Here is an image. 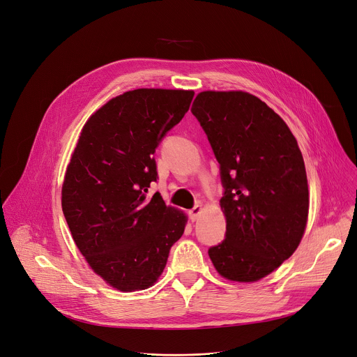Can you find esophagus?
<instances>
[{
    "label": "esophagus",
    "instance_id": "34e87169",
    "mask_svg": "<svg viewBox=\"0 0 357 357\" xmlns=\"http://www.w3.org/2000/svg\"><path fill=\"white\" fill-rule=\"evenodd\" d=\"M200 213H202V206L197 204V206H194V207L188 211V217H190V220L194 222L197 218H199Z\"/></svg>",
    "mask_w": 357,
    "mask_h": 357
}]
</instances>
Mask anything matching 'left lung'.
Returning <instances> with one entry per match:
<instances>
[{
    "instance_id": "8db88e82",
    "label": "left lung",
    "mask_w": 357,
    "mask_h": 357,
    "mask_svg": "<svg viewBox=\"0 0 357 357\" xmlns=\"http://www.w3.org/2000/svg\"><path fill=\"white\" fill-rule=\"evenodd\" d=\"M211 144L224 192V241L208 255L224 278L258 281L298 248L309 191L298 142L282 119L247 92H202L191 106Z\"/></svg>"
}]
</instances>
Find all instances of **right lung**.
I'll use <instances>...</instances> for the list:
<instances>
[{"instance_id": "obj_1", "label": "right lung", "mask_w": 357, "mask_h": 357, "mask_svg": "<svg viewBox=\"0 0 357 357\" xmlns=\"http://www.w3.org/2000/svg\"><path fill=\"white\" fill-rule=\"evenodd\" d=\"M192 91L136 89L102 106L82 129L62 185V211L91 268L113 288L151 287L184 232L185 215L167 207L155 149L187 113Z\"/></svg>"}]
</instances>
